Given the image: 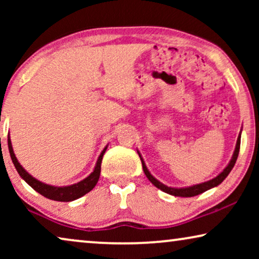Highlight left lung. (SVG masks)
I'll use <instances>...</instances> for the list:
<instances>
[{
    "mask_svg": "<svg viewBox=\"0 0 259 259\" xmlns=\"http://www.w3.org/2000/svg\"><path fill=\"white\" fill-rule=\"evenodd\" d=\"M239 148H240V134L238 136V139H237L236 150H235V152H233L232 159L230 160L229 165L226 166V167L224 168V171H223L221 175H218L213 179L208 180V182L197 184V185H193V186H190V187H183V189H175V187H168V186L164 185L162 183L159 182V180L155 179L154 177L151 175L150 171L147 169L146 165H145V161L143 160V158H141L140 154H139V157H140L141 164H143V169H144L145 175H146L148 180H150V182L153 184L155 187H158V189L164 191V192L168 193V194H172V196H175V197H194V196H198V194L205 192V191L212 189V187L219 185V184H221L223 180H224L226 177L229 176V173L231 172V169L233 168V166H235V164H236L237 158H238Z\"/></svg>",
    "mask_w": 259,
    "mask_h": 259,
    "instance_id": "8db88e82",
    "label": "left lung"
}]
</instances>
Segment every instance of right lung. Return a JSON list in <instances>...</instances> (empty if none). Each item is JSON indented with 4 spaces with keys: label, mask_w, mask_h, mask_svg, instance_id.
I'll return each mask as SVG.
<instances>
[{
    "label": "right lung",
    "mask_w": 259,
    "mask_h": 259,
    "mask_svg": "<svg viewBox=\"0 0 259 259\" xmlns=\"http://www.w3.org/2000/svg\"><path fill=\"white\" fill-rule=\"evenodd\" d=\"M8 147H9V153L10 157H12V160L14 162V166H15L16 171L19 172L21 178L24 179L28 185H30L33 189L38 192L42 196L48 198V199L56 200V201H72L75 200L77 198L84 196V194L90 192L91 190H93V187L97 185L99 177H100V171H101V161L102 157H104L106 150H107V146L104 148V151L101 152L100 157H99L97 165H95L94 171L91 173L90 176L87 177L86 179L81 180L80 183L74 184V185L70 186H63V187H56L52 185H47V184H44L38 182L37 179H35L31 177L29 173H28L26 169H24L22 166L20 165V162L17 161V159L14 154L12 141H10V138L8 137Z\"/></svg>",
    "instance_id": "add662e5"
}]
</instances>
